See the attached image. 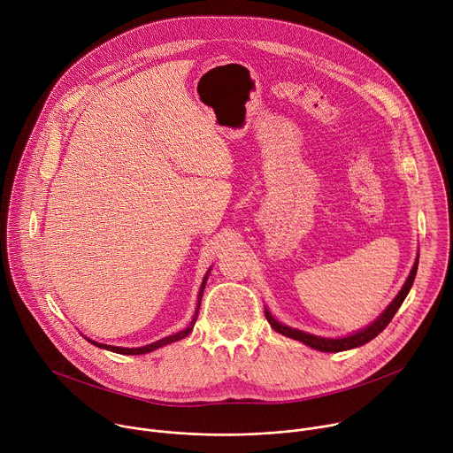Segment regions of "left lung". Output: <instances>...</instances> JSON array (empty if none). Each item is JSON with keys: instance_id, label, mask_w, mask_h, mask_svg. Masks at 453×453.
I'll use <instances>...</instances> for the list:
<instances>
[{"instance_id": "obj_1", "label": "left lung", "mask_w": 453, "mask_h": 453, "mask_svg": "<svg viewBox=\"0 0 453 453\" xmlns=\"http://www.w3.org/2000/svg\"><path fill=\"white\" fill-rule=\"evenodd\" d=\"M418 262H419V256L416 257V264H414V267H412V271H411V274H409L405 285L402 287V290L398 292V296L393 299V303H391L389 306H387V308L383 310V313H381L376 320H372L367 328H364V330H360V332H357V334H353V335L341 337V339L317 337V335L304 334V332H301V330L290 328V326H287V325H281V322H278L267 308H265V317H267V320H269V325H271L278 334H281V335H285V337H290V339H294V341H299V342H303V344H306V346H310V348H313V349H317V351L337 353V351H346V349H353V348L364 346L365 342L372 341L378 334H381V332L387 328V325H389V322L393 320L395 313L398 311V308H400L402 303L405 301V297H407V294H409V290H411V287H412V283H414V278H416V273H418Z\"/></svg>"}]
</instances>
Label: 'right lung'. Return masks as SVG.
I'll return each instance as SVG.
<instances>
[{
  "label": "right lung",
  "instance_id": "add662e5",
  "mask_svg": "<svg viewBox=\"0 0 453 453\" xmlns=\"http://www.w3.org/2000/svg\"><path fill=\"white\" fill-rule=\"evenodd\" d=\"M210 271H211V269H210ZM210 271L206 273V276H204V280H203V285H201V290H199V297H197V310H196V313H193V319H191L189 325H188L184 330H180L179 334H175V335H168V337H165V339H161V341H156V342H152V344H149V346H143V348H118V346H107V344H100V342H95V341H91V339H88V337H86V339H88V342H91V344H95V346H98V348H102V349L119 353V355H143V353H150V351H154V349H157V348H161V346H165V344H172V342H175V341L184 339L188 334H191L193 326H196V320H197L199 308H201V299H203V294H204V288H206V281H208Z\"/></svg>",
  "mask_w": 453,
  "mask_h": 453
}]
</instances>
